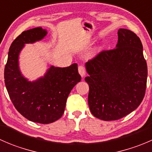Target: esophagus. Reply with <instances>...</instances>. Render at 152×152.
I'll return each mask as SVG.
<instances>
[{"mask_svg":"<svg viewBox=\"0 0 152 152\" xmlns=\"http://www.w3.org/2000/svg\"><path fill=\"white\" fill-rule=\"evenodd\" d=\"M78 70H79V74L81 75V76L83 77V76H85L86 71H85V67H84L83 65H79V67H78Z\"/></svg>","mask_w":152,"mask_h":152,"instance_id":"34e87169","label":"esophagus"}]
</instances>
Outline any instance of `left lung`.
<instances>
[{
	"instance_id": "8db88e82",
	"label": "left lung",
	"mask_w": 152,
	"mask_h": 152,
	"mask_svg": "<svg viewBox=\"0 0 152 152\" xmlns=\"http://www.w3.org/2000/svg\"><path fill=\"white\" fill-rule=\"evenodd\" d=\"M115 48L104 50L86 63L88 104L103 121L122 118L142 102L147 82V64L140 38L121 28Z\"/></svg>"
}]
</instances>
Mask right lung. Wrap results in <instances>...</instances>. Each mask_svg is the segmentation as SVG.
Returning <instances> with one entry per match:
<instances>
[{
  "label": "right lung",
  "mask_w": 152,
  "mask_h": 152,
  "mask_svg": "<svg viewBox=\"0 0 152 152\" xmlns=\"http://www.w3.org/2000/svg\"><path fill=\"white\" fill-rule=\"evenodd\" d=\"M46 34L41 27L23 31L11 45L4 69L6 87L16 110L31 121L43 124L62 117L68 95L82 79L76 63L62 68L51 66L44 77L35 82H28L21 75L18 56L24 44L40 40Z\"/></svg>",
  "instance_id": "add662e5"
}]
</instances>
